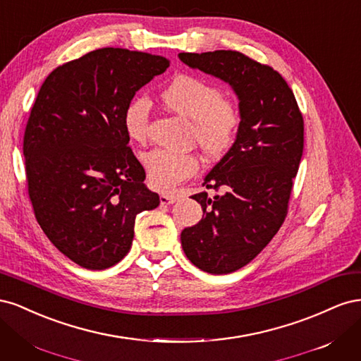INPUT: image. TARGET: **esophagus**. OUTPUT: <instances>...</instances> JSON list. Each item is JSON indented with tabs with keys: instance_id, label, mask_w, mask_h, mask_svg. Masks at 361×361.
Here are the masks:
<instances>
[{
	"instance_id": "esophagus-1",
	"label": "esophagus",
	"mask_w": 361,
	"mask_h": 361,
	"mask_svg": "<svg viewBox=\"0 0 361 361\" xmlns=\"http://www.w3.org/2000/svg\"><path fill=\"white\" fill-rule=\"evenodd\" d=\"M178 199H179L178 195H173V194H161L159 195L161 204H173Z\"/></svg>"
}]
</instances>
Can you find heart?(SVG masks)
Returning <instances> with one entry per match:
<instances>
[{
	"label": "heart",
	"mask_w": 361,
	"mask_h": 361,
	"mask_svg": "<svg viewBox=\"0 0 361 361\" xmlns=\"http://www.w3.org/2000/svg\"><path fill=\"white\" fill-rule=\"evenodd\" d=\"M161 101L171 113L191 120V140L206 158H221L236 143L243 125L241 111L235 102L223 97L215 84L200 76L179 73L162 89ZM122 120L130 140L146 143L150 122L147 99L134 97L129 101ZM143 166L152 187L170 191L199 170V159L192 154L155 149L143 157Z\"/></svg>",
	"instance_id": "1"
}]
</instances>
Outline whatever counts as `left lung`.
<instances>
[{
    "label": "left lung",
    "mask_w": 361,
    "mask_h": 361,
    "mask_svg": "<svg viewBox=\"0 0 361 361\" xmlns=\"http://www.w3.org/2000/svg\"><path fill=\"white\" fill-rule=\"evenodd\" d=\"M179 59L231 84L239 99L243 125L236 143L203 182L223 194H194L203 216L180 233L195 267L228 274L253 260L285 221L302 157L304 120L283 76L243 52H180Z\"/></svg>",
    "instance_id": "obj_1"
}]
</instances>
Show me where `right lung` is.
I'll use <instances>...</instances> for the list:
<instances>
[{
  "label": "right lung",
  "instance_id": "1",
  "mask_svg": "<svg viewBox=\"0 0 361 361\" xmlns=\"http://www.w3.org/2000/svg\"><path fill=\"white\" fill-rule=\"evenodd\" d=\"M169 66L147 52L102 48L61 64L40 87L24 134L28 195L42 231L76 265H116L133 245L135 216L159 204L122 117Z\"/></svg>",
  "mask_w": 361,
  "mask_h": 361
}]
</instances>
